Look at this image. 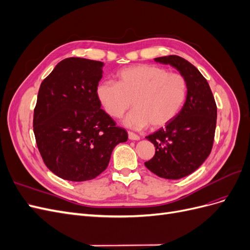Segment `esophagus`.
Returning a JSON list of instances; mask_svg holds the SVG:
<instances>
[{
	"instance_id": "obj_1",
	"label": "esophagus",
	"mask_w": 250,
	"mask_h": 250,
	"mask_svg": "<svg viewBox=\"0 0 250 250\" xmlns=\"http://www.w3.org/2000/svg\"><path fill=\"white\" fill-rule=\"evenodd\" d=\"M128 138H129V140H131V141H138V140H140L139 135L131 132V131H128Z\"/></svg>"
}]
</instances>
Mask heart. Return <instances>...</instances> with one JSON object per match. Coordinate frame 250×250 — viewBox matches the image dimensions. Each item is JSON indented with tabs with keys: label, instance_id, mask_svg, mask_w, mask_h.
<instances>
[{
	"label": "heart",
	"instance_id": "obj_1",
	"mask_svg": "<svg viewBox=\"0 0 250 250\" xmlns=\"http://www.w3.org/2000/svg\"><path fill=\"white\" fill-rule=\"evenodd\" d=\"M118 82L101 81L97 97L104 110L112 118H121L130 108L126 126L142 129L151 124L161 128L175 119L188 95V83L183 75L168 72L154 64H135L117 74Z\"/></svg>",
	"mask_w": 250,
	"mask_h": 250
}]
</instances>
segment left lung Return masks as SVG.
I'll return each mask as SVG.
<instances>
[{
    "mask_svg": "<svg viewBox=\"0 0 250 250\" xmlns=\"http://www.w3.org/2000/svg\"><path fill=\"white\" fill-rule=\"evenodd\" d=\"M170 64L186 78L188 95L177 117L146 139L155 154L145 163L155 175L179 179L197 170L209 155L215 138L217 105L207 79L191 62L177 55L154 58Z\"/></svg>",
    "mask_w": 250,
    "mask_h": 250,
    "instance_id": "1",
    "label": "left lung"
}]
</instances>
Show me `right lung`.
I'll use <instances>...</instances> for the list:
<instances>
[{"label": "right lung", "mask_w": 250, "mask_h": 250, "mask_svg": "<svg viewBox=\"0 0 250 250\" xmlns=\"http://www.w3.org/2000/svg\"><path fill=\"white\" fill-rule=\"evenodd\" d=\"M102 66L65 58L41 84L33 116L36 145L44 165L62 179H94L107 168L113 148L128 139L97 97Z\"/></svg>", "instance_id": "right-lung-1"}]
</instances>
